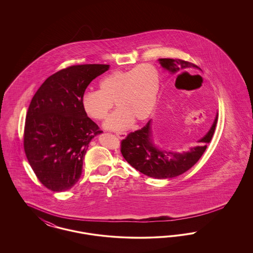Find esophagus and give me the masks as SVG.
Instances as JSON below:
<instances>
[{
  "label": "esophagus",
  "instance_id": "34e87169",
  "mask_svg": "<svg viewBox=\"0 0 253 253\" xmlns=\"http://www.w3.org/2000/svg\"><path fill=\"white\" fill-rule=\"evenodd\" d=\"M126 135H127L126 132H117V136L121 139H124L126 137Z\"/></svg>",
  "mask_w": 253,
  "mask_h": 253
}]
</instances>
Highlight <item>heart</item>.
Here are the masks:
<instances>
[{
	"label": "heart",
	"mask_w": 253,
	"mask_h": 253,
	"mask_svg": "<svg viewBox=\"0 0 253 253\" xmlns=\"http://www.w3.org/2000/svg\"><path fill=\"white\" fill-rule=\"evenodd\" d=\"M98 91H85L81 98L85 114L93 120L102 121L110 110L117 109L105 122L109 130L127 129L133 121H143L150 117L159 92V73L149 63L130 70H116L98 83Z\"/></svg>",
	"instance_id": "b5f03b06"
}]
</instances>
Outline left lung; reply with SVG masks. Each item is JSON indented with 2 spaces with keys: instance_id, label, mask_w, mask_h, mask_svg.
<instances>
[{
  "instance_id": "1",
  "label": "left lung",
  "mask_w": 253,
  "mask_h": 253,
  "mask_svg": "<svg viewBox=\"0 0 253 253\" xmlns=\"http://www.w3.org/2000/svg\"><path fill=\"white\" fill-rule=\"evenodd\" d=\"M158 61L164 69L171 74L181 69L198 68L192 62L178 59H159ZM217 119L216 115L210 131L198 141L200 145L183 153L166 151L157 147L153 140L151 121H149L143 128L130 132L121 141V154L132 167L150 177L165 179L178 176L192 168L202 157L214 133Z\"/></svg>"
}]
</instances>
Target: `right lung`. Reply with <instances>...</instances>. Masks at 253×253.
<instances>
[{
	"label": "right lung",
	"instance_id": "right-lung-1",
	"mask_svg": "<svg viewBox=\"0 0 253 253\" xmlns=\"http://www.w3.org/2000/svg\"><path fill=\"white\" fill-rule=\"evenodd\" d=\"M108 64L73 65L53 74L33 96L24 125V147L38 179L60 193L79 181L88 145L102 132L87 117L81 98Z\"/></svg>",
	"mask_w": 253,
	"mask_h": 253
}]
</instances>
